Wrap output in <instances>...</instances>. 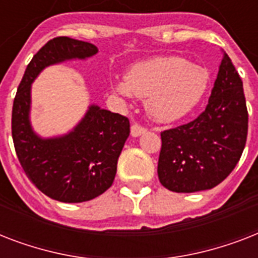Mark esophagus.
Instances as JSON below:
<instances>
[{"label":"esophagus","mask_w":258,"mask_h":258,"mask_svg":"<svg viewBox=\"0 0 258 258\" xmlns=\"http://www.w3.org/2000/svg\"><path fill=\"white\" fill-rule=\"evenodd\" d=\"M145 133H146L145 127H142V125H139V124L131 125V137L138 138V137H141L142 134H145Z\"/></svg>","instance_id":"obj_1"}]
</instances>
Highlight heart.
Wrapping results in <instances>:
<instances>
[{
    "mask_svg": "<svg viewBox=\"0 0 258 258\" xmlns=\"http://www.w3.org/2000/svg\"><path fill=\"white\" fill-rule=\"evenodd\" d=\"M209 86V72L179 56H158L133 66L113 84L123 97L147 99L146 109L158 123H172L191 112Z\"/></svg>",
    "mask_w": 258,
    "mask_h": 258,
    "instance_id": "heart-1",
    "label": "heart"
}]
</instances>
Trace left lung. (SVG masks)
<instances>
[{
  "label": "left lung",
  "instance_id": "left-lung-1",
  "mask_svg": "<svg viewBox=\"0 0 258 258\" xmlns=\"http://www.w3.org/2000/svg\"><path fill=\"white\" fill-rule=\"evenodd\" d=\"M246 135L248 109L242 80L222 50V61L204 112L187 124L161 134V183L175 192L216 187L240 161Z\"/></svg>",
  "mask_w": 258,
  "mask_h": 258
}]
</instances>
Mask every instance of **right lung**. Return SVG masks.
<instances>
[{"instance_id": "1", "label": "right lung", "mask_w": 258, "mask_h": 258, "mask_svg": "<svg viewBox=\"0 0 258 258\" xmlns=\"http://www.w3.org/2000/svg\"><path fill=\"white\" fill-rule=\"evenodd\" d=\"M97 52V46L82 40H50L26 67L14 97L12 137L18 161L40 191L66 204L91 201L111 187L117 159L130 135V121L119 113L89 104L74 128L44 138L30 121L32 84L48 67L87 60Z\"/></svg>"}]
</instances>
